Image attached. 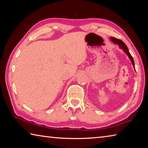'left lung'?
<instances>
[{
	"mask_svg": "<svg viewBox=\"0 0 148 148\" xmlns=\"http://www.w3.org/2000/svg\"><path fill=\"white\" fill-rule=\"evenodd\" d=\"M110 40L114 42V44H118L119 46V47L121 49H122L123 50V51L125 52V53H126L127 56H129L130 60H131V62H132V65H133V66L134 67V59L133 58H132V57L131 56V53H129V49L128 48H127V47L126 46V44H125L123 42L122 40H121L119 39H117L116 38H114V37H110Z\"/></svg>",
	"mask_w": 148,
	"mask_h": 148,
	"instance_id": "8db88e82",
	"label": "left lung"
}]
</instances>
